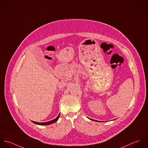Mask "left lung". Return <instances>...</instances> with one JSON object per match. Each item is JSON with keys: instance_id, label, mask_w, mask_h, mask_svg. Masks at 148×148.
I'll return each instance as SVG.
<instances>
[{"instance_id": "8db88e82", "label": "left lung", "mask_w": 148, "mask_h": 148, "mask_svg": "<svg viewBox=\"0 0 148 148\" xmlns=\"http://www.w3.org/2000/svg\"><path fill=\"white\" fill-rule=\"evenodd\" d=\"M91 120H94V119H91ZM94 121H95V120H94Z\"/></svg>"}]
</instances>
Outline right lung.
I'll list each match as a JSON object with an SVG mask.
<instances>
[{
    "label": "right lung",
    "mask_w": 148,
    "mask_h": 148,
    "mask_svg": "<svg viewBox=\"0 0 148 148\" xmlns=\"http://www.w3.org/2000/svg\"><path fill=\"white\" fill-rule=\"evenodd\" d=\"M59 116H60V114L58 116V117L57 118H55L54 119H53L52 121H49V122H35V121H32V122L35 124H38V125H50V124H51L53 123H54V122H57V120L59 118Z\"/></svg>",
    "instance_id": "add662e5"
}]
</instances>
